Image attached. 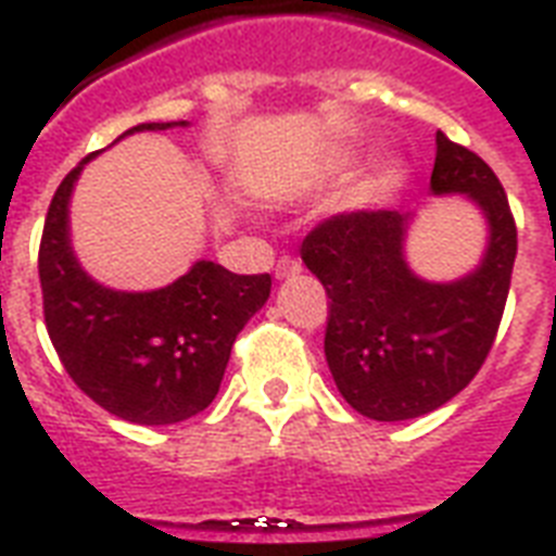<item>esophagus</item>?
<instances>
[{
	"label": "esophagus",
	"instance_id": "obj_1",
	"mask_svg": "<svg viewBox=\"0 0 556 556\" xmlns=\"http://www.w3.org/2000/svg\"><path fill=\"white\" fill-rule=\"evenodd\" d=\"M300 268H302L300 260H296V256H291V254L279 256V260H277V277L279 279L293 277V274H296V270H300Z\"/></svg>",
	"mask_w": 556,
	"mask_h": 556
}]
</instances>
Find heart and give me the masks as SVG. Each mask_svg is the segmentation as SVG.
Returning <instances> with one entry per match:
<instances>
[{"label": "heart", "instance_id": "heart-1", "mask_svg": "<svg viewBox=\"0 0 556 556\" xmlns=\"http://www.w3.org/2000/svg\"><path fill=\"white\" fill-rule=\"evenodd\" d=\"M340 165H342V160H331V165H328V168L337 170V168H340Z\"/></svg>", "mask_w": 556, "mask_h": 556}]
</instances>
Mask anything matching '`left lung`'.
<instances>
[{
  "instance_id": "left-lung-1",
  "label": "left lung",
  "mask_w": 556,
  "mask_h": 556,
  "mask_svg": "<svg viewBox=\"0 0 556 556\" xmlns=\"http://www.w3.org/2000/svg\"><path fill=\"white\" fill-rule=\"evenodd\" d=\"M434 193H468L489 219L482 265L437 286L405 265L403 211L333 214L302 239V263L328 293L325 359L345 403L380 422L422 417L457 396L497 340L517 225L497 174L437 130Z\"/></svg>"
}]
</instances>
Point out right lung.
<instances>
[{
    "instance_id": "add662e5",
    "label": "right lung",
    "mask_w": 556,
    "mask_h": 556,
    "mask_svg": "<svg viewBox=\"0 0 556 556\" xmlns=\"http://www.w3.org/2000/svg\"><path fill=\"white\" fill-rule=\"evenodd\" d=\"M174 125L142 122L122 137ZM90 156L62 179L45 216V328L67 377L99 408L137 426L182 422L214 403L237 333L268 300L270 274L245 277L202 260L160 291L125 293L93 282L67 239V202Z\"/></svg>"
}]
</instances>
